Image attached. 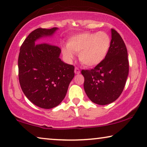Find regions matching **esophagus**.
Listing matches in <instances>:
<instances>
[{
	"mask_svg": "<svg viewBox=\"0 0 147 147\" xmlns=\"http://www.w3.org/2000/svg\"><path fill=\"white\" fill-rule=\"evenodd\" d=\"M74 73H75L76 74H78L80 73V69H79L78 67H75V69H74Z\"/></svg>",
	"mask_w": 147,
	"mask_h": 147,
	"instance_id": "34e87169",
	"label": "esophagus"
}]
</instances>
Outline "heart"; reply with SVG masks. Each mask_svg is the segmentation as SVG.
<instances>
[{
    "label": "heart",
    "instance_id": "b5f03b06",
    "mask_svg": "<svg viewBox=\"0 0 147 147\" xmlns=\"http://www.w3.org/2000/svg\"><path fill=\"white\" fill-rule=\"evenodd\" d=\"M111 48V38L105 32H83L72 36L67 46L62 48V53L68 60L74 58V53H79V59L87 67H95L103 62Z\"/></svg>",
    "mask_w": 147,
    "mask_h": 147
}]
</instances>
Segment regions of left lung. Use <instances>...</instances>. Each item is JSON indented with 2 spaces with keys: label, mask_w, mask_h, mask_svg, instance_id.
<instances>
[{
  "label": "left lung",
  "mask_w": 147,
  "mask_h": 147,
  "mask_svg": "<svg viewBox=\"0 0 147 147\" xmlns=\"http://www.w3.org/2000/svg\"><path fill=\"white\" fill-rule=\"evenodd\" d=\"M84 88L93 103L105 105L122 94L129 73L127 51L117 31L111 29V48L105 59L91 70H82Z\"/></svg>",
  "instance_id": "left-lung-1"
}]
</instances>
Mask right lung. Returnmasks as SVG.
Here are the masks:
<instances>
[{"mask_svg":"<svg viewBox=\"0 0 147 147\" xmlns=\"http://www.w3.org/2000/svg\"><path fill=\"white\" fill-rule=\"evenodd\" d=\"M58 30L38 28L31 32L20 48L18 58L19 80L23 92L30 101L50 109L61 103L74 76L73 65L59 58L61 49L41 38L52 36Z\"/></svg>","mask_w":147,"mask_h":147,"instance_id":"right-lung-1","label":"right lung"}]
</instances>
